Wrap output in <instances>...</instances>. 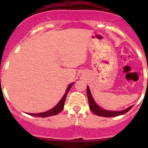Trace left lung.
<instances>
[{
  "mask_svg": "<svg viewBox=\"0 0 148 148\" xmlns=\"http://www.w3.org/2000/svg\"><path fill=\"white\" fill-rule=\"evenodd\" d=\"M87 97L88 100H89V108H90L91 111L95 114L98 116H101V117H115V116H119L121 114H124L126 112H127L130 110L132 107V106H130V107L127 108L126 110H122L120 112H114V111H108V110H105L104 109L99 107L97 104H96L94 100L93 97H92V95H91L90 90L89 89V86H87Z\"/></svg>",
  "mask_w": 148,
  "mask_h": 148,
  "instance_id": "left-lung-1",
  "label": "left lung"
}]
</instances>
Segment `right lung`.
Segmentation results:
<instances>
[{"instance_id":"obj_1","label":"right lung","mask_w":148,"mask_h":148,"mask_svg":"<svg viewBox=\"0 0 148 148\" xmlns=\"http://www.w3.org/2000/svg\"><path fill=\"white\" fill-rule=\"evenodd\" d=\"M74 83H71L69 85V86L67 87L66 91L64 95L63 96V97L62 98L59 103L55 106L53 108H52L51 110H49V111H46L45 112H41V113H36V114H34V113H28V114L32 116H36V117H47L49 116H53V115H56V114H59L64 108V102L66 97V95L68 94V92H69V89H71V86L73 85Z\"/></svg>"}]
</instances>
